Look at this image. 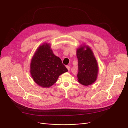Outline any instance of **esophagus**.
Masks as SVG:
<instances>
[{"label":"esophagus","instance_id":"1","mask_svg":"<svg viewBox=\"0 0 128 128\" xmlns=\"http://www.w3.org/2000/svg\"><path fill=\"white\" fill-rule=\"evenodd\" d=\"M66 68H68V70H70V66H68V65H67V66H66Z\"/></svg>","mask_w":128,"mask_h":128}]
</instances>
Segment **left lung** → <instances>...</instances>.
<instances>
[{"instance_id":"left-lung-1","label":"left lung","mask_w":128,"mask_h":128,"mask_svg":"<svg viewBox=\"0 0 128 128\" xmlns=\"http://www.w3.org/2000/svg\"><path fill=\"white\" fill-rule=\"evenodd\" d=\"M78 60V81L88 86L94 82L97 78L98 67L94 54L89 46H83L77 50Z\"/></svg>"}]
</instances>
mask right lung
Wrapping results in <instances>:
<instances>
[{
	"label": "right lung",
	"instance_id": "right-lung-1",
	"mask_svg": "<svg viewBox=\"0 0 128 128\" xmlns=\"http://www.w3.org/2000/svg\"><path fill=\"white\" fill-rule=\"evenodd\" d=\"M30 70L34 81L42 88L52 86L60 75L68 71L47 43L40 46L36 50L31 60Z\"/></svg>",
	"mask_w": 128,
	"mask_h": 128
}]
</instances>
